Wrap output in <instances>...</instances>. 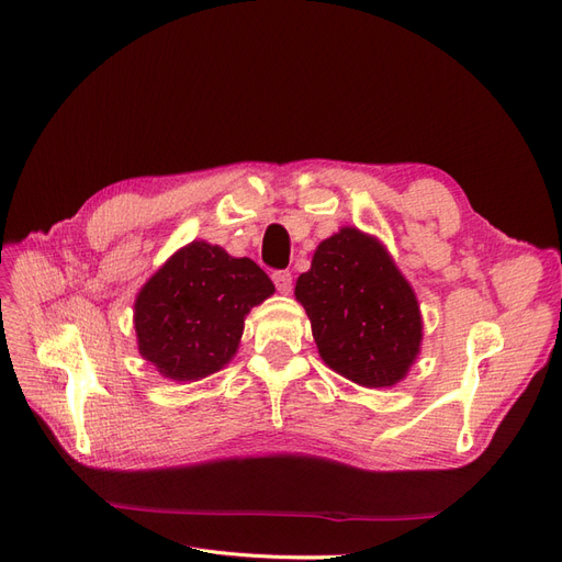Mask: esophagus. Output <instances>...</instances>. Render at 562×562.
Returning <instances> with one entry per match:
<instances>
[{
	"label": "esophagus",
	"mask_w": 562,
	"mask_h": 562,
	"mask_svg": "<svg viewBox=\"0 0 562 562\" xmlns=\"http://www.w3.org/2000/svg\"><path fill=\"white\" fill-rule=\"evenodd\" d=\"M271 279H274V285H277L279 293L288 295L293 291V274H291V271H274Z\"/></svg>",
	"instance_id": "1"
}]
</instances>
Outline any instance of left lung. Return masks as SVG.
Returning a JSON list of instances; mask_svg holds the SVG:
<instances>
[{
  "label": "left lung",
  "instance_id": "obj_1",
  "mask_svg": "<svg viewBox=\"0 0 562 562\" xmlns=\"http://www.w3.org/2000/svg\"><path fill=\"white\" fill-rule=\"evenodd\" d=\"M295 300L323 363L359 386L398 384L419 356L417 295L378 236L342 227L323 239L295 283Z\"/></svg>",
  "mask_w": 562,
  "mask_h": 562
}]
</instances>
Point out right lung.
Wrapping results in <instances>:
<instances>
[{
	"instance_id": "add662e5",
	"label": "right lung",
	"mask_w": 562,
	"mask_h": 562,
	"mask_svg": "<svg viewBox=\"0 0 562 562\" xmlns=\"http://www.w3.org/2000/svg\"><path fill=\"white\" fill-rule=\"evenodd\" d=\"M271 295L274 283L250 258L209 241L187 244L133 302L138 351L166 380L209 378L234 359L246 316Z\"/></svg>"
}]
</instances>
